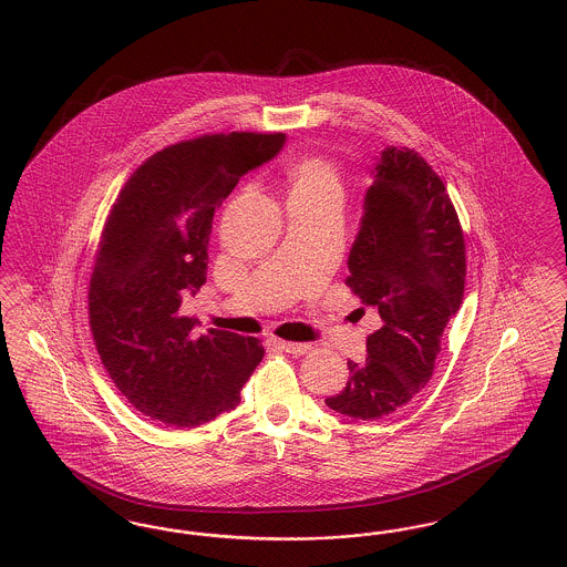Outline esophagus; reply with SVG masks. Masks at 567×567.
<instances>
[{"instance_id": "obj_1", "label": "esophagus", "mask_w": 567, "mask_h": 567, "mask_svg": "<svg viewBox=\"0 0 567 567\" xmlns=\"http://www.w3.org/2000/svg\"><path fill=\"white\" fill-rule=\"evenodd\" d=\"M274 344L278 349H282L285 352H291V354H306L312 347L310 344H301V342H285V340H274Z\"/></svg>"}]
</instances>
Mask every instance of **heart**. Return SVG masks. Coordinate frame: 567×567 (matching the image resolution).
<instances>
[{"instance_id": "heart-1", "label": "heart", "mask_w": 567, "mask_h": 567, "mask_svg": "<svg viewBox=\"0 0 567 567\" xmlns=\"http://www.w3.org/2000/svg\"><path fill=\"white\" fill-rule=\"evenodd\" d=\"M289 199L291 197H321L342 193L336 165L323 157H301L287 167Z\"/></svg>"}]
</instances>
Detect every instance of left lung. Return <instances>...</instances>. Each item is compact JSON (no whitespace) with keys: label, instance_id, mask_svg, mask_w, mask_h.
<instances>
[{"label":"left lung","instance_id":"obj_1","mask_svg":"<svg viewBox=\"0 0 567 567\" xmlns=\"http://www.w3.org/2000/svg\"><path fill=\"white\" fill-rule=\"evenodd\" d=\"M372 174L347 285L377 308L382 327L368 336V359L349 361L347 386L324 400L354 421L393 414L425 389L465 287L463 231L432 165L386 146Z\"/></svg>","mask_w":567,"mask_h":567}]
</instances>
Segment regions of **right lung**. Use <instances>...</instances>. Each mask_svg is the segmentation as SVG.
I'll use <instances>...</instances> for the list:
<instances>
[{
	"instance_id": "right-lung-1",
	"label": "right lung",
	"mask_w": 567,
	"mask_h": 567,
	"mask_svg": "<svg viewBox=\"0 0 567 567\" xmlns=\"http://www.w3.org/2000/svg\"><path fill=\"white\" fill-rule=\"evenodd\" d=\"M285 134L202 135L142 163L118 193L89 285L95 349L127 402L172 427H197L240 404L264 359L257 338L195 336L183 297L206 282L213 216Z\"/></svg>"
}]
</instances>
